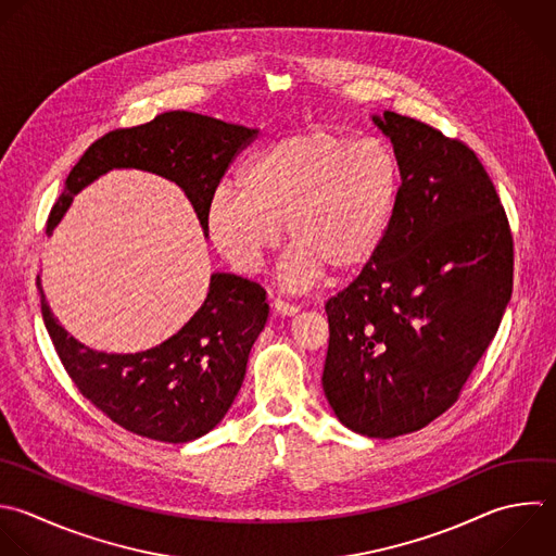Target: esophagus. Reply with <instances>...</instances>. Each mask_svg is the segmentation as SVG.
Returning <instances> with one entry per match:
<instances>
[{
    "instance_id": "1",
    "label": "esophagus",
    "mask_w": 556,
    "mask_h": 556,
    "mask_svg": "<svg viewBox=\"0 0 556 556\" xmlns=\"http://www.w3.org/2000/svg\"><path fill=\"white\" fill-rule=\"evenodd\" d=\"M271 306H274V311H276L278 315H282V317H291V315H295V313L300 311V306H298V304H291V302L280 300V298H276Z\"/></svg>"
}]
</instances>
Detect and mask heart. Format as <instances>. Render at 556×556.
<instances>
[{
    "instance_id": "b5f03b06",
    "label": "heart",
    "mask_w": 556,
    "mask_h": 556,
    "mask_svg": "<svg viewBox=\"0 0 556 556\" xmlns=\"http://www.w3.org/2000/svg\"><path fill=\"white\" fill-rule=\"evenodd\" d=\"M404 187V163L391 143L308 128L258 150L239 182H219L204 224L215 250L243 274L261 269L285 226L291 252L282 276L300 287L321 271L365 269L391 232Z\"/></svg>"
}]
</instances>
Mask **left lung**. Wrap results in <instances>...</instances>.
<instances>
[{"label":"left lung","instance_id":"left-lung-1","mask_svg":"<svg viewBox=\"0 0 556 556\" xmlns=\"http://www.w3.org/2000/svg\"><path fill=\"white\" fill-rule=\"evenodd\" d=\"M371 122L400 154L406 187L378 256L326 302L321 384L345 428L393 439L445 413L495 337L513 237L473 150L391 111Z\"/></svg>","mask_w":556,"mask_h":556}]
</instances>
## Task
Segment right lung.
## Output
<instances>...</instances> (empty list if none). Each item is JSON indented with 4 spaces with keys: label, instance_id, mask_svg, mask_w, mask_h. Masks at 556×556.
Segmentation results:
<instances>
[{
    "label": "right lung",
    "instance_id": "right-lung-1",
    "mask_svg": "<svg viewBox=\"0 0 556 556\" xmlns=\"http://www.w3.org/2000/svg\"><path fill=\"white\" fill-rule=\"evenodd\" d=\"M254 135V128L189 111L163 113L150 124L109 132L70 172L48 232L52 235L74 198L106 172L143 169L176 182L208 235V198ZM37 287L46 328L80 393L122 428L163 443L193 441L224 419L269 315L258 282L217 271L204 304L174 337L146 352L106 354L76 341L54 317L41 278Z\"/></svg>",
    "mask_w": 556,
    "mask_h": 556
}]
</instances>
